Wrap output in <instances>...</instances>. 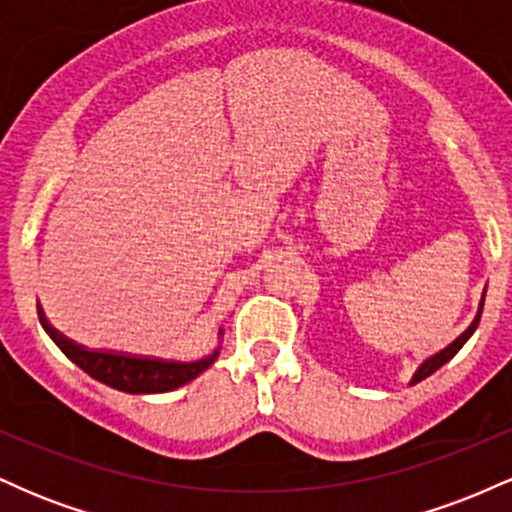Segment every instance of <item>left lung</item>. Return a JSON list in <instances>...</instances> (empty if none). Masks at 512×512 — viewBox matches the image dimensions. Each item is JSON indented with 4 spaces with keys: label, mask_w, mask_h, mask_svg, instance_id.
Instances as JSON below:
<instances>
[{
    "label": "left lung",
    "mask_w": 512,
    "mask_h": 512,
    "mask_svg": "<svg viewBox=\"0 0 512 512\" xmlns=\"http://www.w3.org/2000/svg\"><path fill=\"white\" fill-rule=\"evenodd\" d=\"M481 308H484V301H481ZM481 308H479V313H477V317H474V320H472V325H469V327H467V330H464V332L460 334V337H457V339H455V342H452V344H448V346H445V349H440V351H438V354H433L431 358H426V361H424V363H421V366H419V368H416L414 378H411V385L421 383V380H424V378H428V375H433V373H436V370H438L440 366H445V363H448V361H450V358H452V356H455V354H457V351H460V349H462V346H464V342H467V339H469V337H472V334H474V330H477V327H479V320H481Z\"/></svg>",
    "instance_id": "left-lung-1"
}]
</instances>
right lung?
Masks as SVG:
<instances>
[{
  "label": "right lung",
  "instance_id": "obj_1",
  "mask_svg": "<svg viewBox=\"0 0 512 512\" xmlns=\"http://www.w3.org/2000/svg\"><path fill=\"white\" fill-rule=\"evenodd\" d=\"M40 325L50 334V339L62 349V354L74 361L84 373L96 378L98 383L115 387L129 395H154V392H170L175 387L190 383L199 373H204L219 356V349L214 354L199 358V361H163V358L149 356H132L117 354V351H98L86 349V346L72 342L55 327L48 325L45 317H40Z\"/></svg>",
  "mask_w": 512,
  "mask_h": 512
}]
</instances>
